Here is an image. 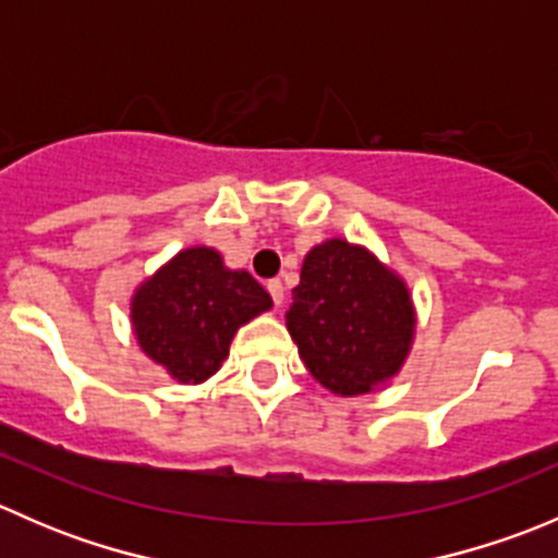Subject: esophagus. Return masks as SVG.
Here are the masks:
<instances>
[{
	"mask_svg": "<svg viewBox=\"0 0 558 558\" xmlns=\"http://www.w3.org/2000/svg\"><path fill=\"white\" fill-rule=\"evenodd\" d=\"M267 291H269V296H272V302L275 305H283V283H280L278 278H272V280H267Z\"/></svg>",
	"mask_w": 558,
	"mask_h": 558,
	"instance_id": "1",
	"label": "esophagus"
}]
</instances>
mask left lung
Listing matches in <instances>:
<instances>
[{
    "instance_id": "left-lung-1",
    "label": "left lung",
    "mask_w": 558,
    "mask_h": 558,
    "mask_svg": "<svg viewBox=\"0 0 558 558\" xmlns=\"http://www.w3.org/2000/svg\"><path fill=\"white\" fill-rule=\"evenodd\" d=\"M286 324L313 378L353 397L397 375L415 320L397 275L364 247L329 240L307 253Z\"/></svg>"
}]
</instances>
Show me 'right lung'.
Returning a JSON list of instances; mask_svg holds the SVG:
<instances>
[{"label":"right lung","mask_w":558,"mask_h":558,"mask_svg":"<svg viewBox=\"0 0 558 558\" xmlns=\"http://www.w3.org/2000/svg\"><path fill=\"white\" fill-rule=\"evenodd\" d=\"M269 307L251 275L223 269L210 247H189L137 291L132 320L154 362L180 384H202L227 359L238 326Z\"/></svg>","instance_id":"1"}]
</instances>
